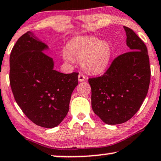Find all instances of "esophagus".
Instances as JSON below:
<instances>
[{
    "label": "esophagus",
    "mask_w": 161,
    "mask_h": 161,
    "mask_svg": "<svg viewBox=\"0 0 161 161\" xmlns=\"http://www.w3.org/2000/svg\"><path fill=\"white\" fill-rule=\"evenodd\" d=\"M78 79L79 82H83V81H85V79H86V75H83L82 73H79L78 75Z\"/></svg>",
    "instance_id": "1"
}]
</instances>
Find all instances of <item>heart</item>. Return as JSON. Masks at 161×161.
<instances>
[{
	"label": "heart",
	"instance_id": "b5f03b06",
	"mask_svg": "<svg viewBox=\"0 0 161 161\" xmlns=\"http://www.w3.org/2000/svg\"><path fill=\"white\" fill-rule=\"evenodd\" d=\"M64 53L66 61H81V65L88 73L102 72L109 64L112 56L111 46L105 41L92 36H82L71 41Z\"/></svg>",
	"mask_w": 161,
	"mask_h": 161
}]
</instances>
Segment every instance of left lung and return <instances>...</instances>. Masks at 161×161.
Instances as JSON below:
<instances>
[{"mask_svg":"<svg viewBox=\"0 0 161 161\" xmlns=\"http://www.w3.org/2000/svg\"><path fill=\"white\" fill-rule=\"evenodd\" d=\"M124 28L130 51L116 57L102 75L88 79L93 111L107 125L130 119L142 106L150 84L146 44L132 29Z\"/></svg>","mask_w":161,"mask_h":161,"instance_id":"1","label":"left lung"}]
</instances>
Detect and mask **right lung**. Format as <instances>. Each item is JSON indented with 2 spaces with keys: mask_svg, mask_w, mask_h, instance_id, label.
Instances as JSON below:
<instances>
[{
  "mask_svg": "<svg viewBox=\"0 0 161 161\" xmlns=\"http://www.w3.org/2000/svg\"><path fill=\"white\" fill-rule=\"evenodd\" d=\"M46 44L26 32L18 39L9 57V83L14 98L32 122L52 128L69 111L79 73H60L43 50Z\"/></svg>",
  "mask_w": 161,
  "mask_h": 161,
  "instance_id": "add662e5",
  "label": "right lung"
}]
</instances>
